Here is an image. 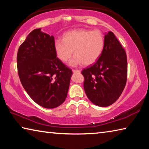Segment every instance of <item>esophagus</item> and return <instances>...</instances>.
Returning <instances> with one entry per match:
<instances>
[{
    "mask_svg": "<svg viewBox=\"0 0 149 149\" xmlns=\"http://www.w3.org/2000/svg\"><path fill=\"white\" fill-rule=\"evenodd\" d=\"M72 72L74 73H80L81 72L80 70H72Z\"/></svg>",
    "mask_w": 149,
    "mask_h": 149,
    "instance_id": "1",
    "label": "esophagus"
}]
</instances>
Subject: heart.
Masks as SVG:
<instances>
[{
	"mask_svg": "<svg viewBox=\"0 0 149 149\" xmlns=\"http://www.w3.org/2000/svg\"><path fill=\"white\" fill-rule=\"evenodd\" d=\"M104 46V35L99 30L79 29L65 33L63 40L55 41L54 47L57 56L65 62L72 56L69 62L71 67L85 64L92 65L101 55Z\"/></svg>",
	"mask_w": 149,
	"mask_h": 149,
	"instance_id": "obj_1",
	"label": "heart"
}]
</instances>
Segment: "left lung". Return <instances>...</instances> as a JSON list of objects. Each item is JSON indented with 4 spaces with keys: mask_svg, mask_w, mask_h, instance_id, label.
<instances>
[{
    "mask_svg": "<svg viewBox=\"0 0 149 149\" xmlns=\"http://www.w3.org/2000/svg\"><path fill=\"white\" fill-rule=\"evenodd\" d=\"M81 74L85 78V92L93 104L106 107L118 99L127 81V56L112 31L105 33L104 49L99 58Z\"/></svg>",
    "mask_w": 149,
    "mask_h": 149,
    "instance_id": "obj_1",
    "label": "left lung"
}]
</instances>
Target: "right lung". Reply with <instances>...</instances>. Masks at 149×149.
<instances>
[{"instance_id":"1","label":"right lung","mask_w":149,"mask_h":149,"mask_svg":"<svg viewBox=\"0 0 149 149\" xmlns=\"http://www.w3.org/2000/svg\"><path fill=\"white\" fill-rule=\"evenodd\" d=\"M54 38L35 29L18 49L17 64L22 85L34 101L54 108L66 99L72 71L56 58Z\"/></svg>"}]
</instances>
